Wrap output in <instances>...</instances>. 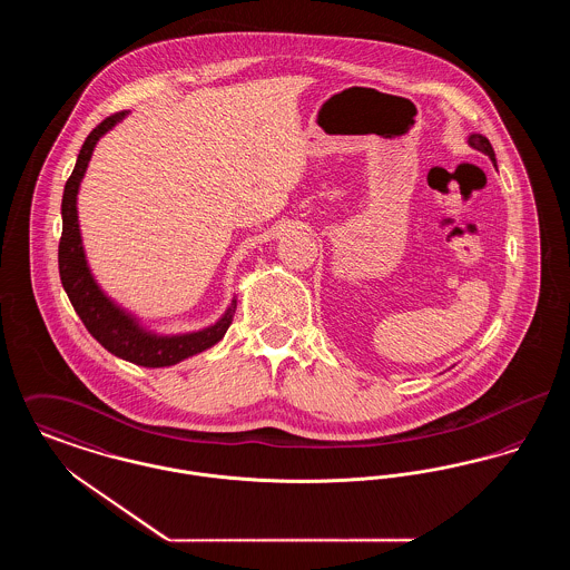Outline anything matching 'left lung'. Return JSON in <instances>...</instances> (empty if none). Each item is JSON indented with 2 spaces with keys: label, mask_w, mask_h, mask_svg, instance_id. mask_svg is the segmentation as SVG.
Wrapping results in <instances>:
<instances>
[{
  "label": "left lung",
  "mask_w": 570,
  "mask_h": 570,
  "mask_svg": "<svg viewBox=\"0 0 570 570\" xmlns=\"http://www.w3.org/2000/svg\"><path fill=\"white\" fill-rule=\"evenodd\" d=\"M468 142H470V145H472L474 149H479V151L488 154L489 158H491V163L495 164V154H493V147H491V142H489L485 136L470 135V138H468Z\"/></svg>",
  "instance_id": "obj_1"
}]
</instances>
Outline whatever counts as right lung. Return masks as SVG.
Returning <instances> with one entry per match:
<instances>
[{"mask_svg":"<svg viewBox=\"0 0 570 570\" xmlns=\"http://www.w3.org/2000/svg\"><path fill=\"white\" fill-rule=\"evenodd\" d=\"M124 115L126 110L110 115L89 132L82 142L77 166L66 181L63 198H61L63 228L59 239V277L82 325L109 353L142 367H166V365L179 363L181 358H188L191 354L203 353L217 344L224 337L226 328L230 326L237 301L233 298L224 318L205 331L175 335V337H156L140 331L135 321L128 318L119 307H115L96 286L82 254L81 233H79V219H77L79 217L77 216V191L98 138L109 132Z\"/></svg>","mask_w":570,"mask_h":570,"instance_id":"obj_1","label":"right lung"}]
</instances>
